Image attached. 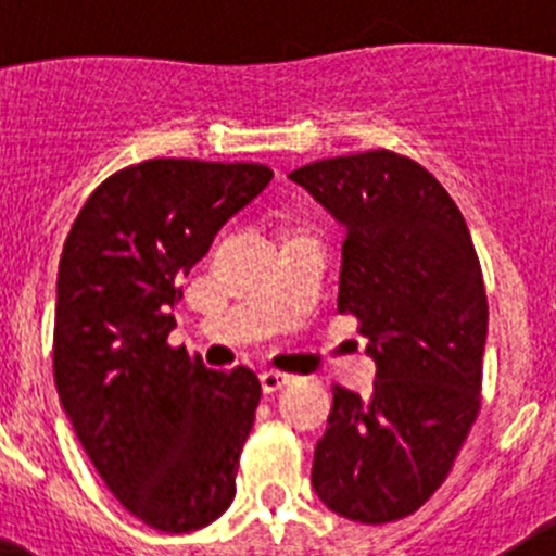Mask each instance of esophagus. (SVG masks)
Returning <instances> with one entry per match:
<instances>
[{
  "mask_svg": "<svg viewBox=\"0 0 556 556\" xmlns=\"http://www.w3.org/2000/svg\"><path fill=\"white\" fill-rule=\"evenodd\" d=\"M290 384V374H282V371H263L261 374V387L263 392H277L282 390V387Z\"/></svg>",
  "mask_w": 556,
  "mask_h": 556,
  "instance_id": "34e87169",
  "label": "esophagus"
}]
</instances>
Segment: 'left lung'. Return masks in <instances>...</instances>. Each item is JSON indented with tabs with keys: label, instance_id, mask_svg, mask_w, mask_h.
Masks as SVG:
<instances>
[{
	"label": "left lung",
	"instance_id": "1",
	"mask_svg": "<svg viewBox=\"0 0 556 556\" xmlns=\"http://www.w3.org/2000/svg\"><path fill=\"white\" fill-rule=\"evenodd\" d=\"M290 179L344 226L339 312L355 314L377 363L368 397L333 384L312 486L352 521L403 519L444 484L479 417V255L444 185L406 155H339Z\"/></svg>",
	"mask_w": 556,
	"mask_h": 556
}]
</instances>
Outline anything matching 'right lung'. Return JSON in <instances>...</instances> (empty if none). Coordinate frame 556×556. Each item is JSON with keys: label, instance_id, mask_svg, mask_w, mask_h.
I'll use <instances>...</instances> for the list:
<instances>
[{"label": "right lung", "instance_id": "add662e5", "mask_svg": "<svg viewBox=\"0 0 556 556\" xmlns=\"http://www.w3.org/2000/svg\"><path fill=\"white\" fill-rule=\"evenodd\" d=\"M274 172L150 159L106 177L64 242L53 377L93 468L126 511L161 532L215 521L237 495L261 382L172 346L179 279Z\"/></svg>", "mask_w": 556, "mask_h": 556}]
</instances>
